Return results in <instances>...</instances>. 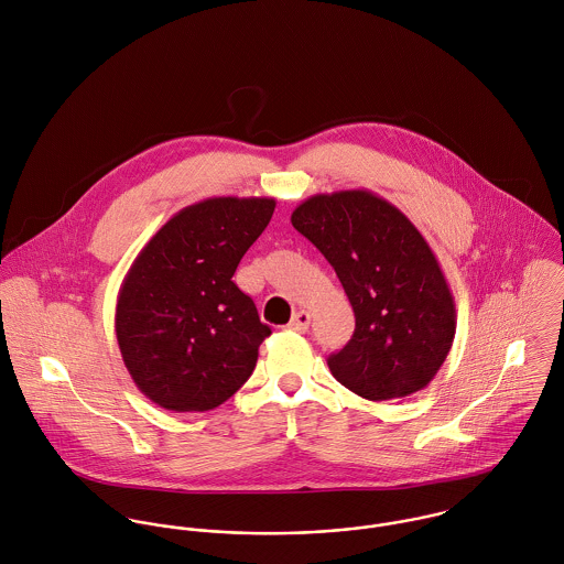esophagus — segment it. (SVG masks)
I'll return each instance as SVG.
<instances>
[{
    "instance_id": "1",
    "label": "esophagus",
    "mask_w": 564,
    "mask_h": 564,
    "mask_svg": "<svg viewBox=\"0 0 564 564\" xmlns=\"http://www.w3.org/2000/svg\"><path fill=\"white\" fill-rule=\"evenodd\" d=\"M308 325H311V313H306V311L295 313V315H293V319L289 323V327H291V329H295V332H306V329H308Z\"/></svg>"
}]
</instances>
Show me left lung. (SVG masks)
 Wrapping results in <instances>:
<instances>
[{"instance_id":"1","label":"left lung","mask_w":564,"mask_h":564,"mask_svg":"<svg viewBox=\"0 0 564 564\" xmlns=\"http://www.w3.org/2000/svg\"><path fill=\"white\" fill-rule=\"evenodd\" d=\"M291 224L334 267L356 315L354 336L327 358L332 376L369 402L425 389L452 349L456 306L412 221L369 191H336L302 202Z\"/></svg>"}]
</instances>
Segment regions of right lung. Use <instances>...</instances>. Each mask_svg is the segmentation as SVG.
Masks as SVG:
<instances>
[{
  "instance_id": "obj_1",
  "label": "right lung",
  "mask_w": 564,
  "mask_h": 564,
  "mask_svg": "<svg viewBox=\"0 0 564 564\" xmlns=\"http://www.w3.org/2000/svg\"><path fill=\"white\" fill-rule=\"evenodd\" d=\"M275 199L210 197L175 213L141 249L117 297L115 329L139 391L173 412L230 400L271 327L232 282Z\"/></svg>"
}]
</instances>
